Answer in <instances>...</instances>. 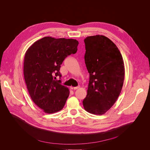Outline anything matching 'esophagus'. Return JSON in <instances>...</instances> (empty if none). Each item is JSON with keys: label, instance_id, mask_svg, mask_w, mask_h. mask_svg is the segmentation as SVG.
I'll return each instance as SVG.
<instances>
[{"label": "esophagus", "instance_id": "34e87169", "mask_svg": "<svg viewBox=\"0 0 150 150\" xmlns=\"http://www.w3.org/2000/svg\"><path fill=\"white\" fill-rule=\"evenodd\" d=\"M80 88V86H75V87H72L71 88L72 89H73L74 90H76V89H77L78 88Z\"/></svg>", "mask_w": 150, "mask_h": 150}]
</instances>
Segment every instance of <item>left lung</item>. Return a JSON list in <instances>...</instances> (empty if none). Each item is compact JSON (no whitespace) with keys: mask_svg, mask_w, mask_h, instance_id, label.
<instances>
[{"mask_svg":"<svg viewBox=\"0 0 150 150\" xmlns=\"http://www.w3.org/2000/svg\"><path fill=\"white\" fill-rule=\"evenodd\" d=\"M84 56L89 73L84 109L95 115H102L118 99L124 84V60L118 47L103 35L86 37Z\"/></svg>","mask_w":150,"mask_h":150,"instance_id":"8db88e82","label":"left lung"}]
</instances>
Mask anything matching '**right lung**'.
Masks as SVG:
<instances>
[{"mask_svg": "<svg viewBox=\"0 0 150 150\" xmlns=\"http://www.w3.org/2000/svg\"><path fill=\"white\" fill-rule=\"evenodd\" d=\"M79 42L72 39L44 37L26 51L23 75L29 95L44 112L52 114L61 110L69 95V89L61 84V64L76 53Z\"/></svg>", "mask_w": 150, "mask_h": 150, "instance_id": "obj_1", "label": "right lung"}]
</instances>
